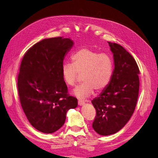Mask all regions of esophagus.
Instances as JSON below:
<instances>
[{"label":"esophagus","instance_id":"34e87169","mask_svg":"<svg viewBox=\"0 0 158 158\" xmlns=\"http://www.w3.org/2000/svg\"><path fill=\"white\" fill-rule=\"evenodd\" d=\"M78 103L80 106H84V104L85 103V102H84V101H82V100L79 99L78 102Z\"/></svg>","mask_w":158,"mask_h":158}]
</instances>
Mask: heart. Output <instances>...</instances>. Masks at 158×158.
I'll return each mask as SVG.
<instances>
[{
    "label": "heart",
    "instance_id": "heart-1",
    "mask_svg": "<svg viewBox=\"0 0 158 158\" xmlns=\"http://www.w3.org/2000/svg\"><path fill=\"white\" fill-rule=\"evenodd\" d=\"M72 64L64 63L62 76L64 82L71 86L77 82L78 76L82 74L83 83L76 87L74 94L79 98H86L94 90L102 92L110 84L113 74V61L106 53L89 48H82L71 56Z\"/></svg>",
    "mask_w": 158,
    "mask_h": 158
}]
</instances>
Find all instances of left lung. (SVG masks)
I'll return each mask as SVG.
<instances>
[{"instance_id": "8db88e82", "label": "left lung", "mask_w": 158, "mask_h": 158, "mask_svg": "<svg viewBox=\"0 0 158 158\" xmlns=\"http://www.w3.org/2000/svg\"><path fill=\"white\" fill-rule=\"evenodd\" d=\"M114 69L108 86L92 103L96 110L92 124L100 135H113L124 127L135 111L139 92L140 70L133 56L123 47L108 42Z\"/></svg>"}]
</instances>
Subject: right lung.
<instances>
[{"instance_id":"obj_1","label":"right lung","mask_w":158,"mask_h":158,"mask_svg":"<svg viewBox=\"0 0 158 158\" xmlns=\"http://www.w3.org/2000/svg\"><path fill=\"white\" fill-rule=\"evenodd\" d=\"M73 44L62 37L43 40L27 51L21 62L18 76L21 106L31 125L41 132L59 130L66 112L78 106L62 76L65 55Z\"/></svg>"}]
</instances>
